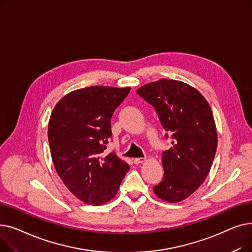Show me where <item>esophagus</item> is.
<instances>
[{"instance_id":"obj_1","label":"esophagus","mask_w":252,"mask_h":252,"mask_svg":"<svg viewBox=\"0 0 252 252\" xmlns=\"http://www.w3.org/2000/svg\"><path fill=\"white\" fill-rule=\"evenodd\" d=\"M144 161H145V158L144 157H138V158H135V159H134V163L135 164H140V163H142Z\"/></svg>"}]
</instances>
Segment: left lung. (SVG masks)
Segmentation results:
<instances>
[{"label": "left lung", "mask_w": 252, "mask_h": 252, "mask_svg": "<svg viewBox=\"0 0 252 252\" xmlns=\"http://www.w3.org/2000/svg\"><path fill=\"white\" fill-rule=\"evenodd\" d=\"M137 93L153 106L173 138L162 152L164 176L153 191L164 201L180 202L200 187L213 164L218 146L213 112L196 89L174 79H159Z\"/></svg>", "instance_id": "left-lung-1"}]
</instances>
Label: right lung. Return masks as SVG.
Segmentation results:
<instances>
[{"label": "right lung", "mask_w": 252, "mask_h": 252, "mask_svg": "<svg viewBox=\"0 0 252 252\" xmlns=\"http://www.w3.org/2000/svg\"><path fill=\"white\" fill-rule=\"evenodd\" d=\"M129 88L93 86L73 91L53 109L48 127L52 160L68 190L88 204L116 195L128 164L104 153L111 138V117Z\"/></svg>", "instance_id": "add662e5"}]
</instances>
